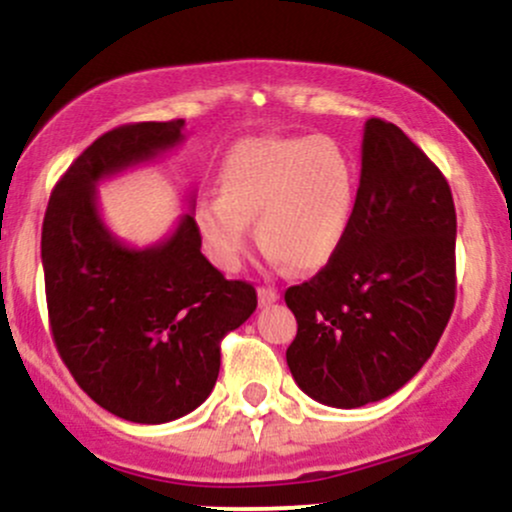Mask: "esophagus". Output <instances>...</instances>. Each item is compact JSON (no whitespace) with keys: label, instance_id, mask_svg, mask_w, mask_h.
<instances>
[{"label":"esophagus","instance_id":"1","mask_svg":"<svg viewBox=\"0 0 512 512\" xmlns=\"http://www.w3.org/2000/svg\"><path fill=\"white\" fill-rule=\"evenodd\" d=\"M257 298H260L262 308H267V305L279 301V293H276V289H272V286H260V289H257Z\"/></svg>","mask_w":512,"mask_h":512}]
</instances>
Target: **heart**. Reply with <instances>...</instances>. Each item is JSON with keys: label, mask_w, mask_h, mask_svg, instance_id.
Masks as SVG:
<instances>
[{"label": "heart", "mask_w": 512, "mask_h": 512, "mask_svg": "<svg viewBox=\"0 0 512 512\" xmlns=\"http://www.w3.org/2000/svg\"><path fill=\"white\" fill-rule=\"evenodd\" d=\"M219 197L199 199L195 228L211 262L236 272L255 221L272 262L315 272L342 248L356 209V168L334 137H245L216 173Z\"/></svg>", "instance_id": "heart-1"}]
</instances>
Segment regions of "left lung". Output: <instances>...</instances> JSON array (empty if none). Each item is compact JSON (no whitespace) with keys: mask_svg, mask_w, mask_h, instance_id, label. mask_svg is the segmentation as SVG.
<instances>
[{"mask_svg":"<svg viewBox=\"0 0 512 512\" xmlns=\"http://www.w3.org/2000/svg\"><path fill=\"white\" fill-rule=\"evenodd\" d=\"M455 236L448 180L402 129L370 117L342 248L284 296L298 322L286 363L305 395L354 409L419 373L455 305Z\"/></svg>","mask_w":512,"mask_h":512,"instance_id":"1","label":"left lung"}]
</instances>
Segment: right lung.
I'll use <instances>...</instances> for the list:
<instances>
[{"mask_svg": "<svg viewBox=\"0 0 512 512\" xmlns=\"http://www.w3.org/2000/svg\"><path fill=\"white\" fill-rule=\"evenodd\" d=\"M185 120L137 122L98 137L52 190L43 221L52 339L81 390L134 424H166L214 390L221 339L257 308L248 281L202 255L190 214L168 238L132 248L98 209V182L178 146Z\"/></svg>", "mask_w": 512, "mask_h": 512, "instance_id": "right-lung-1", "label": "right lung"}]
</instances>
